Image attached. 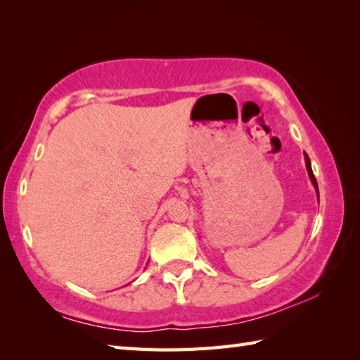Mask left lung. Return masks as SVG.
<instances>
[{
  "label": "left lung",
  "instance_id": "obj_1",
  "mask_svg": "<svg viewBox=\"0 0 360 360\" xmlns=\"http://www.w3.org/2000/svg\"><path fill=\"white\" fill-rule=\"evenodd\" d=\"M304 164H307L308 176H309V179H311V182H312V186H314V188H316V192H317V200H319V187H317V181H316V178H314V173H312L311 160H309V156L307 155V153H304Z\"/></svg>",
  "mask_w": 360,
  "mask_h": 360
}]
</instances>
